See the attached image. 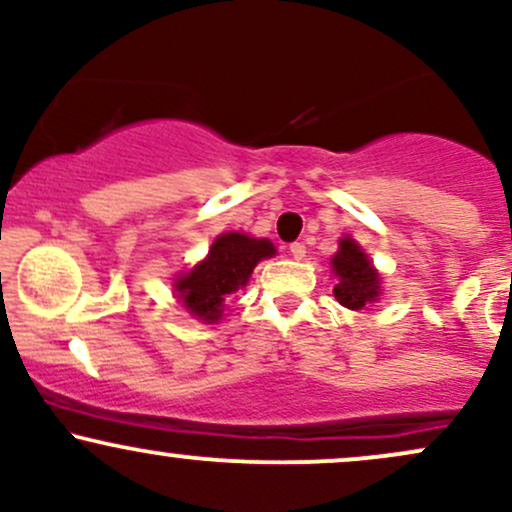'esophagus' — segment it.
I'll use <instances>...</instances> for the list:
<instances>
[{"label":"esophagus","instance_id":"1","mask_svg":"<svg viewBox=\"0 0 512 512\" xmlns=\"http://www.w3.org/2000/svg\"><path fill=\"white\" fill-rule=\"evenodd\" d=\"M289 252H291L293 260H303V257H305V245L303 243H291L289 245Z\"/></svg>","mask_w":512,"mask_h":512}]
</instances>
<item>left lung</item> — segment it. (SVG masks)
Returning a JSON list of instances; mask_svg holds the SVG:
<instances>
[{
  "mask_svg": "<svg viewBox=\"0 0 512 512\" xmlns=\"http://www.w3.org/2000/svg\"><path fill=\"white\" fill-rule=\"evenodd\" d=\"M332 267L339 276V284L334 286V296L344 308L363 310L368 303L378 298L380 276L368 262L363 252L351 238L339 240V252L332 257Z\"/></svg>",
  "mask_w": 512,
  "mask_h": 512,
  "instance_id": "left-lung-1",
  "label": "left lung"
}]
</instances>
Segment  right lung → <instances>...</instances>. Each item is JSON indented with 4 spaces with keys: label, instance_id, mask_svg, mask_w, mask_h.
I'll return each mask as SVG.
<instances>
[{
    "label": "right lung",
    "instance_id": "obj_1",
    "mask_svg": "<svg viewBox=\"0 0 512 512\" xmlns=\"http://www.w3.org/2000/svg\"><path fill=\"white\" fill-rule=\"evenodd\" d=\"M274 252L269 240H255L243 233H223L211 245L207 260L175 284L182 305L199 320L216 322L223 303L248 284L255 264L264 257H272Z\"/></svg>",
    "mask_w": 512,
    "mask_h": 512
}]
</instances>
